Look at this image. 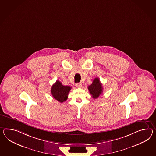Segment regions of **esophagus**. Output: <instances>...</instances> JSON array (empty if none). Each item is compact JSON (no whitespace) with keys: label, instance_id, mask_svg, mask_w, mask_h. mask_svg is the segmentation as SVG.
I'll use <instances>...</instances> for the list:
<instances>
[{"label":"esophagus","instance_id":"1","mask_svg":"<svg viewBox=\"0 0 156 156\" xmlns=\"http://www.w3.org/2000/svg\"><path fill=\"white\" fill-rule=\"evenodd\" d=\"M82 86V84L81 83H76V87L78 88L81 87Z\"/></svg>","mask_w":156,"mask_h":156}]
</instances>
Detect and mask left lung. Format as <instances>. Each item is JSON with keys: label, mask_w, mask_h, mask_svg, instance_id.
<instances>
[{"label": "left lung", "mask_w": 156, "mask_h": 156, "mask_svg": "<svg viewBox=\"0 0 156 156\" xmlns=\"http://www.w3.org/2000/svg\"><path fill=\"white\" fill-rule=\"evenodd\" d=\"M88 89L94 99H97L102 94L103 86L100 83L99 78H96L94 80L92 83L88 86Z\"/></svg>", "instance_id": "left-lung-1"}]
</instances>
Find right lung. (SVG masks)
<instances>
[{
	"mask_svg": "<svg viewBox=\"0 0 156 156\" xmlns=\"http://www.w3.org/2000/svg\"><path fill=\"white\" fill-rule=\"evenodd\" d=\"M72 87L62 85L59 80H57L51 87V94L53 98L60 103H63L68 99V95Z\"/></svg>",
	"mask_w": 156,
	"mask_h": 156,
	"instance_id": "add662e5",
	"label": "right lung"
}]
</instances>
